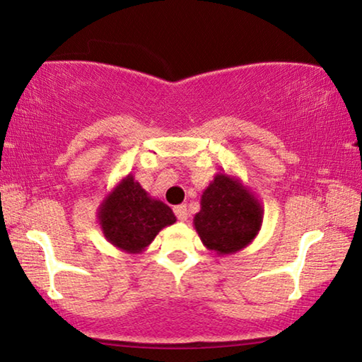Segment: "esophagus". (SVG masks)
<instances>
[{
    "instance_id": "obj_1",
    "label": "esophagus",
    "mask_w": 362,
    "mask_h": 362,
    "mask_svg": "<svg viewBox=\"0 0 362 362\" xmlns=\"http://www.w3.org/2000/svg\"><path fill=\"white\" fill-rule=\"evenodd\" d=\"M175 215L177 216V220L186 221L187 220V215H189L186 205H176V207H175Z\"/></svg>"
}]
</instances>
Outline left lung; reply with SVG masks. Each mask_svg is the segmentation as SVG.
Wrapping results in <instances>:
<instances>
[{
	"label": "left lung",
	"instance_id": "left-lung-1",
	"mask_svg": "<svg viewBox=\"0 0 362 362\" xmlns=\"http://www.w3.org/2000/svg\"><path fill=\"white\" fill-rule=\"evenodd\" d=\"M262 220V204L251 189L236 176L216 173L200 197L194 228L209 251L226 255L249 246L259 235Z\"/></svg>",
	"mask_w": 362,
	"mask_h": 362
}]
</instances>
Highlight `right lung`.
<instances>
[{
	"label": "right lung",
	"mask_w": 362,
	"mask_h": 362,
	"mask_svg": "<svg viewBox=\"0 0 362 362\" xmlns=\"http://www.w3.org/2000/svg\"><path fill=\"white\" fill-rule=\"evenodd\" d=\"M97 218L107 241L127 254L146 251L165 226L176 221L173 210L150 196L132 173L105 196Z\"/></svg>",
	"instance_id": "right-lung-1"
}]
</instances>
